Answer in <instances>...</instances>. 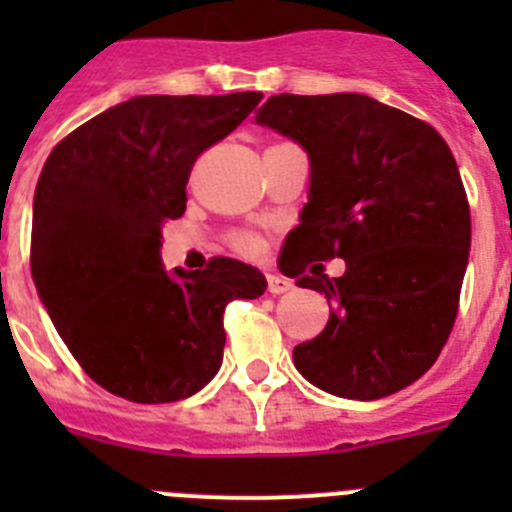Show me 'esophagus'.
<instances>
[{
    "instance_id": "obj_1",
    "label": "esophagus",
    "mask_w": 512,
    "mask_h": 512,
    "mask_svg": "<svg viewBox=\"0 0 512 512\" xmlns=\"http://www.w3.org/2000/svg\"><path fill=\"white\" fill-rule=\"evenodd\" d=\"M266 287H269L271 295H282V292H289L292 289V282L279 274H266Z\"/></svg>"
}]
</instances>
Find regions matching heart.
<instances>
[{
	"instance_id": "b5f03b06",
	"label": "heart",
	"mask_w": 512,
	"mask_h": 512,
	"mask_svg": "<svg viewBox=\"0 0 512 512\" xmlns=\"http://www.w3.org/2000/svg\"><path fill=\"white\" fill-rule=\"evenodd\" d=\"M235 248L241 253H246V256H259V253L264 251V243H261V238H256V235H238V238H235Z\"/></svg>"
}]
</instances>
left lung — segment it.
I'll return each mask as SVG.
<instances>
[{
    "instance_id": "obj_1",
    "label": "left lung",
    "mask_w": 512,
    "mask_h": 512,
    "mask_svg": "<svg viewBox=\"0 0 512 512\" xmlns=\"http://www.w3.org/2000/svg\"><path fill=\"white\" fill-rule=\"evenodd\" d=\"M256 125L310 161L307 205L282 274L325 295L328 325L295 346L297 372L346 400H379L423 377L454 328L472 220L446 140L366 94H274ZM338 255L341 278L304 274Z\"/></svg>"
}]
</instances>
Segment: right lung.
I'll return each mask as SVG.
<instances>
[{
	"label": "right lung",
	"instance_id": "obj_1",
	"mask_svg": "<svg viewBox=\"0 0 512 512\" xmlns=\"http://www.w3.org/2000/svg\"><path fill=\"white\" fill-rule=\"evenodd\" d=\"M261 97L143 94L84 122L45 161L35 287L81 369L112 395L156 405L200 392L223 364L225 305L264 295L266 277L243 261L161 264V228L187 210L194 161Z\"/></svg>",
	"mask_w": 512,
	"mask_h": 512
}]
</instances>
